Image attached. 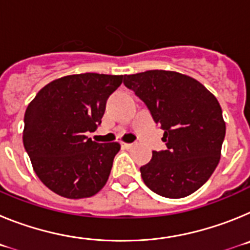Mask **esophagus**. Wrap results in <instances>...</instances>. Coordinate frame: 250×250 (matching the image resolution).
<instances>
[{
    "instance_id": "1",
    "label": "esophagus",
    "mask_w": 250,
    "mask_h": 250,
    "mask_svg": "<svg viewBox=\"0 0 250 250\" xmlns=\"http://www.w3.org/2000/svg\"><path fill=\"white\" fill-rule=\"evenodd\" d=\"M132 146H134V144H129V143H124L123 144L124 149H131Z\"/></svg>"
}]
</instances>
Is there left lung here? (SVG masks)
Listing matches in <instances>:
<instances>
[{
	"label": "left lung",
	"mask_w": 250,
	"mask_h": 250,
	"mask_svg": "<svg viewBox=\"0 0 250 250\" xmlns=\"http://www.w3.org/2000/svg\"><path fill=\"white\" fill-rule=\"evenodd\" d=\"M124 83L164 130L167 150L152 151L151 160L140 167L145 185L171 199L193 194L220 160L225 121L216 98L198 80L176 71L125 75Z\"/></svg>",
	"instance_id": "8db88e82"
}]
</instances>
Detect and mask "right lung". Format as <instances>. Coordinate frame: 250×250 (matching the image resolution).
<instances>
[{
	"instance_id": "obj_1",
	"label": "right lung",
	"mask_w": 250,
	"mask_h": 250,
	"mask_svg": "<svg viewBox=\"0 0 250 250\" xmlns=\"http://www.w3.org/2000/svg\"><path fill=\"white\" fill-rule=\"evenodd\" d=\"M123 80L124 75H68L43 86L28 104L23 146L50 190L83 199L105 187L120 144H99L85 132L98 129L106 100Z\"/></svg>"
}]
</instances>
